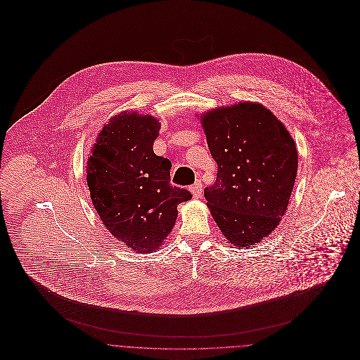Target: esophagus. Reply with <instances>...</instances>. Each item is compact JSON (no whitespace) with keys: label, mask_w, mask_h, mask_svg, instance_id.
I'll return each instance as SVG.
<instances>
[{"label":"esophagus","mask_w":360,"mask_h":360,"mask_svg":"<svg viewBox=\"0 0 360 360\" xmlns=\"http://www.w3.org/2000/svg\"><path fill=\"white\" fill-rule=\"evenodd\" d=\"M190 191L193 193V197H194V198H201V195H202V184H201V181H195V183L190 187Z\"/></svg>","instance_id":"34e87169"}]
</instances>
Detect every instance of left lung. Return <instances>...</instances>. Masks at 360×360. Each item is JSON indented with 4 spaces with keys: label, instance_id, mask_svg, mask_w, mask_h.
<instances>
[{
    "label": "left lung",
    "instance_id": "8db88e82",
    "mask_svg": "<svg viewBox=\"0 0 360 360\" xmlns=\"http://www.w3.org/2000/svg\"><path fill=\"white\" fill-rule=\"evenodd\" d=\"M217 163L206 205L233 247L267 237L284 216L294 188L298 153L284 124L263 105L238 103L201 116Z\"/></svg>",
    "mask_w": 360,
    "mask_h": 360
}]
</instances>
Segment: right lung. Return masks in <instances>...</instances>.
<instances>
[{
    "instance_id": "1",
    "label": "right lung",
    "mask_w": 360,
    "mask_h": 360,
    "mask_svg": "<svg viewBox=\"0 0 360 360\" xmlns=\"http://www.w3.org/2000/svg\"><path fill=\"white\" fill-rule=\"evenodd\" d=\"M159 129L154 116L122 112L103 126L87 162L91 201L105 227L140 254L162 245L177 205L193 197L170 184L172 162L155 155Z\"/></svg>"
}]
</instances>
